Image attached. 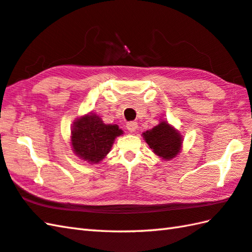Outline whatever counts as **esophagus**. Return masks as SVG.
Masks as SVG:
<instances>
[{"label": "esophagus", "mask_w": 252, "mask_h": 252, "mask_svg": "<svg viewBox=\"0 0 252 252\" xmlns=\"http://www.w3.org/2000/svg\"><path fill=\"white\" fill-rule=\"evenodd\" d=\"M137 127H138V125H137L136 122H129L126 124V128L128 129V131H130V132L135 131L137 129Z\"/></svg>", "instance_id": "esophagus-1"}]
</instances>
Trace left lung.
<instances>
[{"label":"left lung","mask_w":252,"mask_h":252,"mask_svg":"<svg viewBox=\"0 0 252 252\" xmlns=\"http://www.w3.org/2000/svg\"><path fill=\"white\" fill-rule=\"evenodd\" d=\"M142 135L154 153L164 160L174 158L181 149V136L167 122H161L158 126Z\"/></svg>","instance_id":"1"}]
</instances>
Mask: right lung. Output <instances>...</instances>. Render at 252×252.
I'll return each instance as SVG.
<instances>
[{
    "mask_svg": "<svg viewBox=\"0 0 252 252\" xmlns=\"http://www.w3.org/2000/svg\"><path fill=\"white\" fill-rule=\"evenodd\" d=\"M123 130L117 125H105L95 114H89L74 123L71 144L79 158L97 163L105 157Z\"/></svg>",
    "mask_w": 252,
    "mask_h": 252,
    "instance_id": "obj_1",
    "label": "right lung"
}]
</instances>
